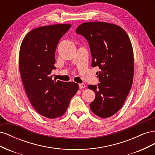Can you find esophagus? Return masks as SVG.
Returning <instances> with one entry per match:
<instances>
[{"mask_svg": "<svg viewBox=\"0 0 155 155\" xmlns=\"http://www.w3.org/2000/svg\"><path fill=\"white\" fill-rule=\"evenodd\" d=\"M85 87H86V85H85V84H83V83L79 84V89H82V88H85Z\"/></svg>", "mask_w": 155, "mask_h": 155, "instance_id": "1", "label": "esophagus"}]
</instances>
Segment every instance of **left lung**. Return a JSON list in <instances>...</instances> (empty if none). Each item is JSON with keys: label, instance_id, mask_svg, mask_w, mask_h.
Instances as JSON below:
<instances>
[{"label": "left lung", "instance_id": "8db88e82", "mask_svg": "<svg viewBox=\"0 0 155 155\" xmlns=\"http://www.w3.org/2000/svg\"><path fill=\"white\" fill-rule=\"evenodd\" d=\"M88 41L92 56V67H98L100 83L89 85L96 94L91 110L102 118H109L121 107L132 86L134 55L132 44L125 31L116 25L88 22L76 30Z\"/></svg>", "mask_w": 155, "mask_h": 155}]
</instances>
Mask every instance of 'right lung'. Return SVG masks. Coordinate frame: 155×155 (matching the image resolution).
Here are the masks:
<instances>
[{"mask_svg": "<svg viewBox=\"0 0 155 155\" xmlns=\"http://www.w3.org/2000/svg\"><path fill=\"white\" fill-rule=\"evenodd\" d=\"M71 25L37 28L23 39L19 51V70L31 105L42 116L58 118L67 111L70 100L79 90L78 84L53 80L55 53L59 41Z\"/></svg>", "mask_w": 155, "mask_h": 155, "instance_id": "1", "label": "right lung"}]
</instances>
